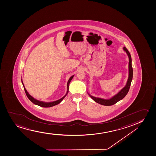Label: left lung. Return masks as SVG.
<instances>
[{"instance_id":"left-lung-1","label":"left lung","mask_w":156,"mask_h":156,"mask_svg":"<svg viewBox=\"0 0 156 156\" xmlns=\"http://www.w3.org/2000/svg\"><path fill=\"white\" fill-rule=\"evenodd\" d=\"M123 50L126 53V54L129 57V77H128V80L126 82V84L124 88H123L117 94L115 95L114 96H112V98H109V99H104V98H96V97H94V96L90 94L88 92L90 97H91V98L93 101H94L95 102L100 104L101 105H104V106H111V105H114L116 103H117L118 102H119V101H120L124 98L129 92L132 80V78H133V68L132 67V59L131 54L126 48L123 47Z\"/></svg>"}]
</instances>
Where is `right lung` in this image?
I'll list each match as a JSON object with an SVG mask.
<instances>
[{
  "label": "right lung",
  "mask_w": 156,
  "mask_h": 156,
  "mask_svg": "<svg viewBox=\"0 0 156 156\" xmlns=\"http://www.w3.org/2000/svg\"><path fill=\"white\" fill-rule=\"evenodd\" d=\"M74 75H73L72 76L70 77V78L68 80V82H67V92L66 93V94L64 95V96H63V98H60L59 100H57V101H53V102H43V101H39V100H36V99H35V98H34L33 96H31L28 93V92L27 91V90L25 88L24 86V84H23V81H22V84H23V87H24V89L25 92V93H26V94H27V98H28V99L32 102V103H33L35 105H38L39 106H41V107H52V106H54L55 105H58V104H60L61 102L63 101V99L65 98V96H66L67 94V93L68 92V90H69V83H70V81L72 80V79H73V78L74 77Z\"/></svg>",
  "instance_id": "1"
}]
</instances>
